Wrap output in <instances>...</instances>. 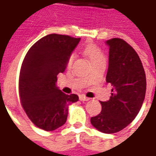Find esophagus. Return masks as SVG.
Returning <instances> with one entry per match:
<instances>
[{
  "label": "esophagus",
  "mask_w": 156,
  "mask_h": 156,
  "mask_svg": "<svg viewBox=\"0 0 156 156\" xmlns=\"http://www.w3.org/2000/svg\"><path fill=\"white\" fill-rule=\"evenodd\" d=\"M80 100H81V101H89V100H90V98L86 97L85 95L81 94V95H80Z\"/></svg>",
  "instance_id": "obj_1"
}]
</instances>
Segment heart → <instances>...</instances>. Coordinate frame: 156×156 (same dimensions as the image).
<instances>
[{
  "mask_svg": "<svg viewBox=\"0 0 156 156\" xmlns=\"http://www.w3.org/2000/svg\"><path fill=\"white\" fill-rule=\"evenodd\" d=\"M83 54L89 60V62H91L92 65L95 64V63L101 62H105L104 55L97 46L92 45V44L86 46L85 48L83 49ZM73 62H74V56L71 55L68 59L67 67L70 68L73 64Z\"/></svg>",
  "mask_w": 156,
  "mask_h": 156,
  "instance_id": "b5f03b06",
  "label": "heart"
}]
</instances>
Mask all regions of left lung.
I'll return each instance as SVG.
<instances>
[{
    "label": "left lung",
    "instance_id": "8db88e82",
    "mask_svg": "<svg viewBox=\"0 0 156 156\" xmlns=\"http://www.w3.org/2000/svg\"><path fill=\"white\" fill-rule=\"evenodd\" d=\"M108 69L106 81L112 86L110 98L101 101V112L91 124L105 134L116 133L134 121L146 93V75L140 57L125 41L108 40Z\"/></svg>",
    "mask_w": 156,
    "mask_h": 156
}]
</instances>
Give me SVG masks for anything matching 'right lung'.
Here are the masks:
<instances>
[{
  "instance_id": "1",
  "label": "right lung",
  "mask_w": 156,
  "mask_h": 156,
  "mask_svg": "<svg viewBox=\"0 0 156 156\" xmlns=\"http://www.w3.org/2000/svg\"><path fill=\"white\" fill-rule=\"evenodd\" d=\"M81 38L51 34L34 44L21 65L19 93L31 122L41 129L53 131L65 124L69 107L77 94H66L57 87V75L67 68L68 59Z\"/></svg>"
}]
</instances>
